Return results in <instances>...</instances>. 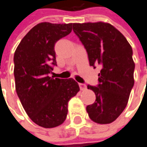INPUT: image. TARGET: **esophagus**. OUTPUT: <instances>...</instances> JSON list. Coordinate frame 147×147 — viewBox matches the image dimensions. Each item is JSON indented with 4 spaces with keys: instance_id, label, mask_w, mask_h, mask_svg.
<instances>
[{
    "instance_id": "obj_1",
    "label": "esophagus",
    "mask_w": 147,
    "mask_h": 147,
    "mask_svg": "<svg viewBox=\"0 0 147 147\" xmlns=\"http://www.w3.org/2000/svg\"><path fill=\"white\" fill-rule=\"evenodd\" d=\"M79 86H80V89H81L82 91H84V90L86 89V86L84 83H79Z\"/></svg>"
}]
</instances>
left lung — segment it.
<instances>
[{"instance_id": "obj_1", "label": "left lung", "mask_w": 147, "mask_h": 147, "mask_svg": "<svg viewBox=\"0 0 147 147\" xmlns=\"http://www.w3.org/2000/svg\"><path fill=\"white\" fill-rule=\"evenodd\" d=\"M73 31L87 52L90 65L100 67L98 85L87 86L96 94L95 102L86 107L89 117L99 124L111 123L124 111L133 88L132 48L108 23H74Z\"/></svg>"}]
</instances>
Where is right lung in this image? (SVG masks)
<instances>
[{"label":"right lung","instance_id":"add662e5","mask_svg":"<svg viewBox=\"0 0 147 147\" xmlns=\"http://www.w3.org/2000/svg\"><path fill=\"white\" fill-rule=\"evenodd\" d=\"M71 30L72 23H40L23 37L14 54L17 96L32 121L45 128L64 122L68 102L80 91L72 78L50 77L56 65L55 44Z\"/></svg>","mask_w":147,"mask_h":147}]
</instances>
